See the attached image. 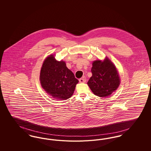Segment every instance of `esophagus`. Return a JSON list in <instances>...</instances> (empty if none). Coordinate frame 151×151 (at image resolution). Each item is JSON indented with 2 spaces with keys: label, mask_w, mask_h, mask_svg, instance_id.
Returning a JSON list of instances; mask_svg holds the SVG:
<instances>
[{
  "label": "esophagus",
  "mask_w": 151,
  "mask_h": 151,
  "mask_svg": "<svg viewBox=\"0 0 151 151\" xmlns=\"http://www.w3.org/2000/svg\"><path fill=\"white\" fill-rule=\"evenodd\" d=\"M79 82L81 83H86V79L85 78H82L81 79H79Z\"/></svg>",
  "instance_id": "obj_1"
}]
</instances>
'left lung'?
I'll return each mask as SVG.
<instances>
[{"mask_svg":"<svg viewBox=\"0 0 151 151\" xmlns=\"http://www.w3.org/2000/svg\"><path fill=\"white\" fill-rule=\"evenodd\" d=\"M92 77L87 84L95 95L105 97L115 91L120 84V78L114 65L106 57L104 61H94Z\"/></svg>","mask_w":151,"mask_h":151,"instance_id":"left-lung-1","label":"left lung"}]
</instances>
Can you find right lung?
I'll return each instance as SVG.
<instances>
[{
    "mask_svg": "<svg viewBox=\"0 0 151 151\" xmlns=\"http://www.w3.org/2000/svg\"><path fill=\"white\" fill-rule=\"evenodd\" d=\"M40 80L43 89L57 100L72 96L79 81L64 61H57L53 55L46 58L41 69Z\"/></svg>",
    "mask_w": 151,
    "mask_h": 151,
    "instance_id": "1",
    "label": "right lung"
}]
</instances>
